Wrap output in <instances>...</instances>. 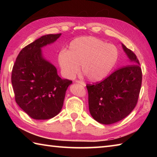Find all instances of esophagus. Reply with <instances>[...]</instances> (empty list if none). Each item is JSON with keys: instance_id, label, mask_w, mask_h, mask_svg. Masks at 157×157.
<instances>
[{"instance_id": "34e87169", "label": "esophagus", "mask_w": 157, "mask_h": 157, "mask_svg": "<svg viewBox=\"0 0 157 157\" xmlns=\"http://www.w3.org/2000/svg\"><path fill=\"white\" fill-rule=\"evenodd\" d=\"M76 82H78V83L82 85H83V86H85V83L83 82V81H81V80H77Z\"/></svg>"}]
</instances>
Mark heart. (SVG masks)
Segmentation results:
<instances>
[{
  "instance_id": "heart-1",
  "label": "heart",
  "mask_w": 157,
  "mask_h": 157,
  "mask_svg": "<svg viewBox=\"0 0 157 157\" xmlns=\"http://www.w3.org/2000/svg\"><path fill=\"white\" fill-rule=\"evenodd\" d=\"M119 52L116 46L94 36H81L69 44L67 51L59 53L58 60L66 78H72L78 73L91 82L105 78L118 61Z\"/></svg>"
}]
</instances>
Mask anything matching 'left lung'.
Segmentation results:
<instances>
[{
  "instance_id": "1",
  "label": "left lung",
  "mask_w": 157,
  "mask_h": 157,
  "mask_svg": "<svg viewBox=\"0 0 157 157\" xmlns=\"http://www.w3.org/2000/svg\"><path fill=\"white\" fill-rule=\"evenodd\" d=\"M130 63L101 82L86 84L89 111L95 121L110 124L125 118L136 107L142 84V71L136 55L122 44Z\"/></svg>"
}]
</instances>
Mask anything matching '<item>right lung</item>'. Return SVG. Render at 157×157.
Wrapping results in <instances>:
<instances>
[{
    "label": "right lung",
    "mask_w": 157,
    "mask_h": 157,
    "mask_svg": "<svg viewBox=\"0 0 157 157\" xmlns=\"http://www.w3.org/2000/svg\"><path fill=\"white\" fill-rule=\"evenodd\" d=\"M61 34H46L23 48L12 68V84L17 105L32 118L47 120L63 107L66 91L72 81L62 79L45 60L41 48L53 43Z\"/></svg>",
    "instance_id": "right-lung-1"
}]
</instances>
